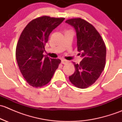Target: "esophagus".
I'll list each match as a JSON object with an SVG mask.
<instances>
[{
  "mask_svg": "<svg viewBox=\"0 0 122 122\" xmlns=\"http://www.w3.org/2000/svg\"><path fill=\"white\" fill-rule=\"evenodd\" d=\"M68 62V61H67V60H64V59H62V60H61V63H62V64H67Z\"/></svg>",
  "mask_w": 122,
  "mask_h": 122,
  "instance_id": "obj_1",
  "label": "esophagus"
}]
</instances>
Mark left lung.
<instances>
[{"label": "left lung", "instance_id": "left-lung-1", "mask_svg": "<svg viewBox=\"0 0 122 122\" xmlns=\"http://www.w3.org/2000/svg\"><path fill=\"white\" fill-rule=\"evenodd\" d=\"M66 22L76 30L77 50L83 58L80 64L74 62L75 72L69 79L77 87L87 88L96 81L104 70L106 56L105 44L96 28L84 19L73 18Z\"/></svg>", "mask_w": 122, "mask_h": 122}]
</instances>
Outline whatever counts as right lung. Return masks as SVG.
<instances>
[{
  "mask_svg": "<svg viewBox=\"0 0 122 122\" xmlns=\"http://www.w3.org/2000/svg\"><path fill=\"white\" fill-rule=\"evenodd\" d=\"M65 18L39 17L31 20L23 30L16 49V58L27 83L41 87L50 81L61 60L44 56L45 45L51 32Z\"/></svg>",
  "mask_w": 122,
  "mask_h": 122,
  "instance_id": "right-lung-1",
  "label": "right lung"
}]
</instances>
